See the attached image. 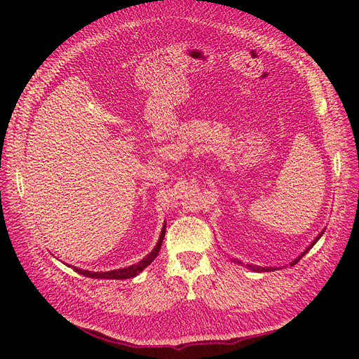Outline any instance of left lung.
<instances>
[{"label":"left lung","mask_w":359,"mask_h":359,"mask_svg":"<svg viewBox=\"0 0 359 359\" xmlns=\"http://www.w3.org/2000/svg\"><path fill=\"white\" fill-rule=\"evenodd\" d=\"M323 232H325V231H322V232H320V233H319V236H316V240H314V241H313V243H311V245H310V247H309V248H307V250H306V252H304V253H302V255H301V256H298V257H297V259H295V260H293V262H292V264H290V265H292V266H293V265H295V264H297V262H298V260H299V259H301V257H302V256H304V255H306V253H307V252H309V250H310V248H311V247H313V245H314V244H316V243H318V240H319V238H320V236H322V233H323ZM236 262H238V264H241V262H240V260H236ZM247 266H248V268H250V269H253V271H257V273H264V271H274V268H262V266H255V265H247Z\"/></svg>","instance_id":"obj_1"}]
</instances>
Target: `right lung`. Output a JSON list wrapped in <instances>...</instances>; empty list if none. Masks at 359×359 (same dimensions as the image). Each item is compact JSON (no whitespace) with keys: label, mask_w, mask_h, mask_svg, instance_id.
Segmentation results:
<instances>
[{"label":"right lung","mask_w":359,"mask_h":359,"mask_svg":"<svg viewBox=\"0 0 359 359\" xmlns=\"http://www.w3.org/2000/svg\"><path fill=\"white\" fill-rule=\"evenodd\" d=\"M165 232H166V223L165 226H163L161 229V235H160V240L157 243V245L154 247L153 252H151L147 257H144L140 262H137L136 265H132L128 268H123V269H115V271H107V273H91V271H86V269H81V268H76L73 266V269L76 271V273H79L85 277H91V278H112V280H124V278H133L136 277L140 271L145 269L153 260L156 259V256L158 255L160 252V247H161V243H163V238H165Z\"/></svg>","instance_id":"right-lung-1"}]
</instances>
